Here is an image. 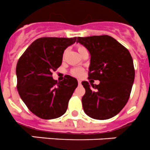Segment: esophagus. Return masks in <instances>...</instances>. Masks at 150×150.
<instances>
[{"label":"esophagus","mask_w":150,"mask_h":150,"mask_svg":"<svg viewBox=\"0 0 150 150\" xmlns=\"http://www.w3.org/2000/svg\"><path fill=\"white\" fill-rule=\"evenodd\" d=\"M81 82H82V81L80 79H78V83H79V85H81Z\"/></svg>","instance_id":"esophagus-1"}]
</instances>
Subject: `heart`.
I'll list each match as a JSON object with an SVG mask.
<instances>
[{
    "label": "heart",
    "instance_id": "1",
    "mask_svg": "<svg viewBox=\"0 0 150 150\" xmlns=\"http://www.w3.org/2000/svg\"><path fill=\"white\" fill-rule=\"evenodd\" d=\"M76 48H77L79 53H80L82 50L86 49V48H85L83 46H82V45H77V46H76ZM64 55H65V51L64 52L63 56H64ZM71 73L73 76H76V77H79V76H82V74H83V70L80 68H73V69L71 70Z\"/></svg>",
    "mask_w": 150,
    "mask_h": 150
}]
</instances>
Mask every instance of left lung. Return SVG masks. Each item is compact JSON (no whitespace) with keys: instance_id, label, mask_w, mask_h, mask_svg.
<instances>
[{"instance_id":"8db88e82","label":"left lung","mask_w":150,"mask_h":150,"mask_svg":"<svg viewBox=\"0 0 150 150\" xmlns=\"http://www.w3.org/2000/svg\"><path fill=\"white\" fill-rule=\"evenodd\" d=\"M91 54L88 79L82 82L86 94L82 98L85 113L97 120H107L117 115L128 102L134 79L132 56L124 46L107 35L78 37Z\"/></svg>"}]
</instances>
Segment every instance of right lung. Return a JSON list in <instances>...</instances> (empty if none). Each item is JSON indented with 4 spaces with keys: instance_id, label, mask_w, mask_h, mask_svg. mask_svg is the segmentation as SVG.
I'll return each instance as SVG.
<instances>
[{
    "instance_id": "1",
    "label": "right lung",
    "mask_w": 150,
    "mask_h": 150,
    "mask_svg": "<svg viewBox=\"0 0 150 150\" xmlns=\"http://www.w3.org/2000/svg\"><path fill=\"white\" fill-rule=\"evenodd\" d=\"M76 40V37L38 38L18 61V91L29 110L38 117H59L68 108L77 80L66 75L62 81L57 82L52 74L62 64L64 50Z\"/></svg>"
}]
</instances>
